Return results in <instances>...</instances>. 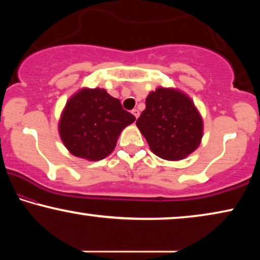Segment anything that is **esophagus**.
I'll return each instance as SVG.
<instances>
[{"label": "esophagus", "instance_id": "esophagus-1", "mask_svg": "<svg viewBox=\"0 0 260 260\" xmlns=\"http://www.w3.org/2000/svg\"><path fill=\"white\" fill-rule=\"evenodd\" d=\"M131 112H133V115H134L135 117H136V118H138V117H140V111H138L137 109H134Z\"/></svg>", "mask_w": 260, "mask_h": 260}]
</instances>
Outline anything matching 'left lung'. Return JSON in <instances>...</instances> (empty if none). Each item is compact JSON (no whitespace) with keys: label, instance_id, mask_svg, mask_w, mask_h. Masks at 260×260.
<instances>
[{"label":"left lung","instance_id":"8db88e82","mask_svg":"<svg viewBox=\"0 0 260 260\" xmlns=\"http://www.w3.org/2000/svg\"><path fill=\"white\" fill-rule=\"evenodd\" d=\"M136 125L150 150L167 161H181L197 150L204 136V120L189 95L159 86L145 99Z\"/></svg>","mask_w":260,"mask_h":260}]
</instances>
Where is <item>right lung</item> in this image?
Returning a JSON list of instances; mask_svg holds the SVG:
<instances>
[{
	"label": "right lung",
	"instance_id": "add662e5",
	"mask_svg": "<svg viewBox=\"0 0 260 260\" xmlns=\"http://www.w3.org/2000/svg\"><path fill=\"white\" fill-rule=\"evenodd\" d=\"M135 120L104 88L83 87L67 101L58 130L71 154L99 161L115 150L120 133Z\"/></svg>",
	"mask_w": 260,
	"mask_h": 260
}]
</instances>
